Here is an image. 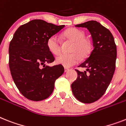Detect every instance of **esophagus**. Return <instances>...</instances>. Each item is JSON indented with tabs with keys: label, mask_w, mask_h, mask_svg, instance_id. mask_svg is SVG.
<instances>
[{
	"label": "esophagus",
	"mask_w": 126,
	"mask_h": 126,
	"mask_svg": "<svg viewBox=\"0 0 126 126\" xmlns=\"http://www.w3.org/2000/svg\"><path fill=\"white\" fill-rule=\"evenodd\" d=\"M69 68H66V67H65V72H66L69 71Z\"/></svg>",
	"instance_id": "esophagus-1"
}]
</instances>
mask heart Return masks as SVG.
<instances>
[{
    "label": "heart",
    "mask_w": 126,
    "mask_h": 126,
    "mask_svg": "<svg viewBox=\"0 0 126 126\" xmlns=\"http://www.w3.org/2000/svg\"><path fill=\"white\" fill-rule=\"evenodd\" d=\"M63 37L72 42L69 54H63L56 58V62L65 67H70L78 63L81 58L88 56L92 50V42L84 36V32L81 29L71 27L63 33ZM47 45L49 51L54 55H58L61 51V42L58 36L53 35L47 40Z\"/></svg>",
    "instance_id": "b5f03b06"
}]
</instances>
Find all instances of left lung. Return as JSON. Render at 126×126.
<instances>
[{
	"instance_id": "8db88e82",
	"label": "left lung",
	"mask_w": 126,
	"mask_h": 126,
	"mask_svg": "<svg viewBox=\"0 0 126 126\" xmlns=\"http://www.w3.org/2000/svg\"><path fill=\"white\" fill-rule=\"evenodd\" d=\"M75 26L86 27L89 31L94 48L88 58L78 66L86 68V71L76 70L78 78L72 84V90L80 102L92 103L104 95L110 84L115 70L117 46L110 30L97 21Z\"/></svg>"
}]
</instances>
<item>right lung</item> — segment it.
<instances>
[{
  "label": "right lung",
  "instance_id": "1",
  "mask_svg": "<svg viewBox=\"0 0 126 126\" xmlns=\"http://www.w3.org/2000/svg\"><path fill=\"white\" fill-rule=\"evenodd\" d=\"M64 27L33 20L20 26L10 42L11 76L20 92L29 100L40 101L48 98L53 92L55 81L64 72L61 65H45L55 59L47 47V40Z\"/></svg>",
  "mask_w": 126,
  "mask_h": 126
}]
</instances>
